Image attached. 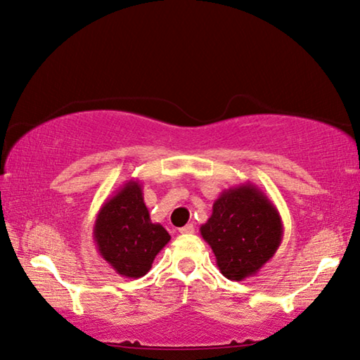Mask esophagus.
<instances>
[{
	"label": "esophagus",
	"mask_w": 360,
	"mask_h": 360,
	"mask_svg": "<svg viewBox=\"0 0 360 360\" xmlns=\"http://www.w3.org/2000/svg\"><path fill=\"white\" fill-rule=\"evenodd\" d=\"M179 231L181 234H191V233H194V226L193 225H185V226H181Z\"/></svg>",
	"instance_id": "obj_1"
}]
</instances>
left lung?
Masks as SVG:
<instances>
[{"label": "left lung", "instance_id": "obj_1", "mask_svg": "<svg viewBox=\"0 0 360 360\" xmlns=\"http://www.w3.org/2000/svg\"><path fill=\"white\" fill-rule=\"evenodd\" d=\"M199 231L214 252L220 273L229 281H244L274 257L284 225L260 188L240 184L220 193Z\"/></svg>", "mask_w": 360, "mask_h": 360}]
</instances>
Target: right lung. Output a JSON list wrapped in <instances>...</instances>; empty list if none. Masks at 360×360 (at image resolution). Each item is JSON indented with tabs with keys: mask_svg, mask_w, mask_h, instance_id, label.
Returning a JSON list of instances; mask_svg holds the SVG:
<instances>
[{
	"mask_svg": "<svg viewBox=\"0 0 360 360\" xmlns=\"http://www.w3.org/2000/svg\"><path fill=\"white\" fill-rule=\"evenodd\" d=\"M94 240L100 257L124 278L148 273L162 247L170 240L159 223H153L139 180L131 179L103 202L94 223Z\"/></svg>",
	"mask_w": 360,
	"mask_h": 360,
	"instance_id": "obj_1",
	"label": "right lung"
}]
</instances>
